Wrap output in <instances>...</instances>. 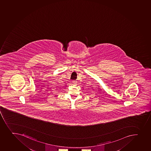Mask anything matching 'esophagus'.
I'll return each mask as SVG.
<instances>
[{
  "label": "esophagus",
  "mask_w": 151,
  "mask_h": 151,
  "mask_svg": "<svg viewBox=\"0 0 151 151\" xmlns=\"http://www.w3.org/2000/svg\"><path fill=\"white\" fill-rule=\"evenodd\" d=\"M73 84H75V85H76V84H77V81H73Z\"/></svg>",
  "instance_id": "1"
}]
</instances>
